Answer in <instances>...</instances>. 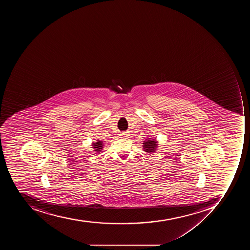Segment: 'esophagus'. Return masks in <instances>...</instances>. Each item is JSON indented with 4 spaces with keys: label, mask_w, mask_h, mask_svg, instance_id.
I'll return each instance as SVG.
<instances>
[{
    "label": "esophagus",
    "mask_w": 250,
    "mask_h": 250,
    "mask_svg": "<svg viewBox=\"0 0 250 250\" xmlns=\"http://www.w3.org/2000/svg\"><path fill=\"white\" fill-rule=\"evenodd\" d=\"M120 136L121 138H127L129 135H128V134H126V133H122V134H120Z\"/></svg>",
    "instance_id": "34e87169"
}]
</instances>
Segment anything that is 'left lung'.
<instances>
[{
	"instance_id": "left-lung-1",
	"label": "left lung",
	"mask_w": 250,
	"mask_h": 250,
	"mask_svg": "<svg viewBox=\"0 0 250 250\" xmlns=\"http://www.w3.org/2000/svg\"><path fill=\"white\" fill-rule=\"evenodd\" d=\"M159 147V142L156 139H151V138H147L146 141L143 142L144 151H146L147 153H155L156 150Z\"/></svg>"
}]
</instances>
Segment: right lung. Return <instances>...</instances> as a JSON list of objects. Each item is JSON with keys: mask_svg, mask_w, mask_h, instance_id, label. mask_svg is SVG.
Wrapping results in <instances>:
<instances>
[{"mask_svg": "<svg viewBox=\"0 0 250 250\" xmlns=\"http://www.w3.org/2000/svg\"><path fill=\"white\" fill-rule=\"evenodd\" d=\"M104 143H103V142L98 139L96 142H92V144H91L92 147H91L93 148V151L96 152L97 154H99L100 151H103L104 148Z\"/></svg>", "mask_w": 250, "mask_h": 250, "instance_id": "1", "label": "right lung"}]
</instances>
